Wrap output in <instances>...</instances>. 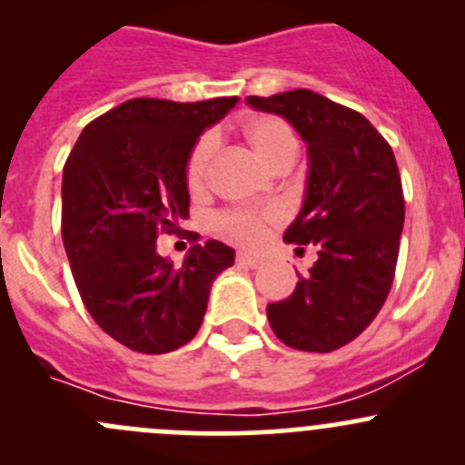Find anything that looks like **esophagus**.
<instances>
[{
    "label": "esophagus",
    "instance_id": "obj_1",
    "mask_svg": "<svg viewBox=\"0 0 465 465\" xmlns=\"http://www.w3.org/2000/svg\"><path fill=\"white\" fill-rule=\"evenodd\" d=\"M236 262H238V265H247V267H259V265H262V261L259 259V256L247 254V252H238Z\"/></svg>",
    "mask_w": 465,
    "mask_h": 465
}]
</instances>
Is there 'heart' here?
I'll use <instances>...</instances> for the list:
<instances>
[{
	"mask_svg": "<svg viewBox=\"0 0 465 465\" xmlns=\"http://www.w3.org/2000/svg\"><path fill=\"white\" fill-rule=\"evenodd\" d=\"M242 134H245L247 143L254 150L256 157L261 159L265 166H274L279 159L288 157V154H297V139H294L292 130L288 124H283L276 116L259 114L247 119L242 125ZM215 142L211 134H204L193 145L189 153L184 168L186 189L193 195H200L206 189V177H209V163L213 157ZM279 220L276 211H252V209H227L223 213L215 215V229L223 236L232 238V241L242 242V245H254L265 236L267 227Z\"/></svg>",
	"mask_w": 465,
	"mask_h": 465,
	"instance_id": "b5f03b06",
	"label": "heart"
}]
</instances>
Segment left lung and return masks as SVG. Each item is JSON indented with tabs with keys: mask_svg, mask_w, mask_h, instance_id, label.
Segmentation results:
<instances>
[{
	"mask_svg": "<svg viewBox=\"0 0 465 465\" xmlns=\"http://www.w3.org/2000/svg\"><path fill=\"white\" fill-rule=\"evenodd\" d=\"M247 103L288 119L308 143L306 203L283 241L320 254L267 320L283 344L331 353L376 320L391 290L405 223L396 157L360 112L311 89Z\"/></svg>",
	"mask_w": 465,
	"mask_h": 465,
	"instance_id": "left-lung-1",
	"label": "left lung"
}]
</instances>
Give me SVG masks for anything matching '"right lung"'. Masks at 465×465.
I'll use <instances>...</instances> for the list:
<instances>
[{
	"mask_svg": "<svg viewBox=\"0 0 465 465\" xmlns=\"http://www.w3.org/2000/svg\"><path fill=\"white\" fill-rule=\"evenodd\" d=\"M238 96L198 103L130 98L94 119L63 168V242L83 303L119 344L159 355L200 331L211 283L233 265L224 242L184 232L182 265L157 254V236L189 218L184 168L204 128Z\"/></svg>",
	"mask_w": 465,
	"mask_h": 465,
	"instance_id": "obj_1",
	"label": "right lung"
}]
</instances>
